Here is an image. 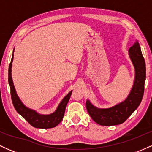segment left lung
Masks as SVG:
<instances>
[{
    "label": "left lung",
    "instance_id": "1",
    "mask_svg": "<svg viewBox=\"0 0 152 152\" xmlns=\"http://www.w3.org/2000/svg\"><path fill=\"white\" fill-rule=\"evenodd\" d=\"M129 54L135 69V78L133 86L126 99L106 109L97 108L88 99L86 100V106L88 114L99 125L114 126L121 124L129 117L142 102L146 80V65L138 41H136L129 48Z\"/></svg>",
    "mask_w": 152,
    "mask_h": 152
}]
</instances>
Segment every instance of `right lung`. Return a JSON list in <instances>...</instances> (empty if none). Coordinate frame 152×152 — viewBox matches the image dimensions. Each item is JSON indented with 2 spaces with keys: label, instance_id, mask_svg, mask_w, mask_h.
Here are the masks:
<instances>
[{
  "label": "right lung",
  "instance_id": "obj_1",
  "mask_svg": "<svg viewBox=\"0 0 152 152\" xmlns=\"http://www.w3.org/2000/svg\"><path fill=\"white\" fill-rule=\"evenodd\" d=\"M14 49H13V52H14ZM13 61V56H12L11 61L10 63L9 69H8V83H9L10 88L12 102H13V104L16 111L19 114L21 115L31 126L36 127V128L50 129L56 126L62 121L63 118H64L66 104H68L69 99H70L72 91H71L62 99L61 102L58 104L56 110L53 113L48 115L38 114L35 110L26 107L23 104V103L21 102V100L19 98L18 94L16 93L11 76V68Z\"/></svg>",
  "mask_w": 152,
  "mask_h": 152
}]
</instances>
